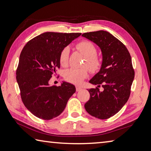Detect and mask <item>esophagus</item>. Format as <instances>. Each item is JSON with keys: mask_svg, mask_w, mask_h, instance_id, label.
<instances>
[{"mask_svg": "<svg viewBox=\"0 0 151 151\" xmlns=\"http://www.w3.org/2000/svg\"><path fill=\"white\" fill-rule=\"evenodd\" d=\"M82 89H83V88H82L81 87V86H76V91H77V92L81 91L82 90Z\"/></svg>", "mask_w": 151, "mask_h": 151, "instance_id": "esophagus-1", "label": "esophagus"}]
</instances>
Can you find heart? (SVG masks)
I'll return each instance as SVG.
<instances>
[{"instance_id":"b5f03b06","label":"heart","mask_w":151,"mask_h":151,"mask_svg":"<svg viewBox=\"0 0 151 151\" xmlns=\"http://www.w3.org/2000/svg\"><path fill=\"white\" fill-rule=\"evenodd\" d=\"M76 48L86 58L85 65L91 72L96 73L101 69L102 61L100 58L96 56V48L93 43L88 40H83L77 44ZM68 55L69 48H63L59 56V62L62 66L67 65ZM87 75L88 71L85 68H70L65 72V78L70 83L80 85Z\"/></svg>"}]
</instances>
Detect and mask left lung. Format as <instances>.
Segmentation results:
<instances>
[{"label":"left lung","mask_w":151,"mask_h":151,"mask_svg":"<svg viewBox=\"0 0 151 151\" xmlns=\"http://www.w3.org/2000/svg\"><path fill=\"white\" fill-rule=\"evenodd\" d=\"M82 36L95 43L103 55L100 70L89 81L97 87L88 89L90 99L85 108L97 119H109L116 114L129 98L134 77L131 57L127 47L109 32L99 30ZM100 84L103 91L98 88Z\"/></svg>","instance_id":"8db88e82"}]
</instances>
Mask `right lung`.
Wrapping results in <instances>:
<instances>
[{
  "mask_svg": "<svg viewBox=\"0 0 151 151\" xmlns=\"http://www.w3.org/2000/svg\"><path fill=\"white\" fill-rule=\"evenodd\" d=\"M81 35L42 33L28 42L20 53L17 81L24 106L38 118L50 120L60 115L75 93V86L67 82L58 86L48 83L60 68L61 51Z\"/></svg>",
  "mask_w": 151,
  "mask_h": 151,
  "instance_id": "obj_1",
  "label": "right lung"
}]
</instances>
